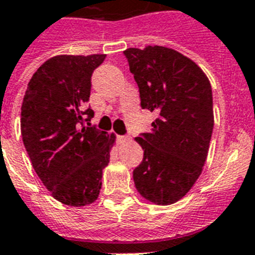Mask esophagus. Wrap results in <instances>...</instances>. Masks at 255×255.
I'll return each instance as SVG.
<instances>
[{"label": "esophagus", "mask_w": 255, "mask_h": 255, "mask_svg": "<svg viewBox=\"0 0 255 255\" xmlns=\"http://www.w3.org/2000/svg\"><path fill=\"white\" fill-rule=\"evenodd\" d=\"M118 141H119V144H124V142L128 141V137H126V136H118Z\"/></svg>", "instance_id": "esophagus-1"}]
</instances>
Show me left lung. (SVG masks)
<instances>
[{"label": "left lung", "mask_w": 255, "mask_h": 255, "mask_svg": "<svg viewBox=\"0 0 255 255\" xmlns=\"http://www.w3.org/2000/svg\"><path fill=\"white\" fill-rule=\"evenodd\" d=\"M142 109L157 113L152 131L134 140L144 150L133 170L138 194L158 206L181 200L202 174L214 129L212 89L187 56L162 45L127 48Z\"/></svg>", "instance_id": "left-lung-1"}]
</instances>
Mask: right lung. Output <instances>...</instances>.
<instances>
[{
	"label": "right lung",
	"mask_w": 255,
	"mask_h": 255,
	"mask_svg": "<svg viewBox=\"0 0 255 255\" xmlns=\"http://www.w3.org/2000/svg\"><path fill=\"white\" fill-rule=\"evenodd\" d=\"M106 55H57L32 74L20 111V133L35 173L63 204L97 200L117 136L84 126L92 74ZM89 124V123H88Z\"/></svg>",
	"instance_id": "obj_1"
}]
</instances>
